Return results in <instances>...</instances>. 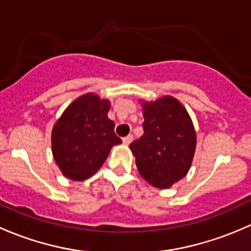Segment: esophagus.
I'll use <instances>...</instances> for the list:
<instances>
[{
    "mask_svg": "<svg viewBox=\"0 0 251 251\" xmlns=\"http://www.w3.org/2000/svg\"><path fill=\"white\" fill-rule=\"evenodd\" d=\"M132 140H133V136L128 135V136H126V137L123 138V142H124V144H130L131 142H132Z\"/></svg>",
    "mask_w": 251,
    "mask_h": 251,
    "instance_id": "obj_1",
    "label": "esophagus"
}]
</instances>
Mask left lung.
Returning <instances> with one entry per match:
<instances>
[{"instance_id":"8db88e82","label":"left lung","mask_w":251,"mask_h":251,"mask_svg":"<svg viewBox=\"0 0 251 251\" xmlns=\"http://www.w3.org/2000/svg\"><path fill=\"white\" fill-rule=\"evenodd\" d=\"M143 130L130 149L138 173L151 186L170 188L183 178L192 165L197 146L193 123L186 108L171 96L142 102Z\"/></svg>"}]
</instances>
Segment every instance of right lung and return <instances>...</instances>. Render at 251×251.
<instances>
[{"label":"right lung","instance_id":"obj_1","mask_svg":"<svg viewBox=\"0 0 251 251\" xmlns=\"http://www.w3.org/2000/svg\"><path fill=\"white\" fill-rule=\"evenodd\" d=\"M110 102L95 93L76 98L52 130V153L67 178L83 181L95 175L121 140L108 118Z\"/></svg>","mask_w":251,"mask_h":251}]
</instances>
